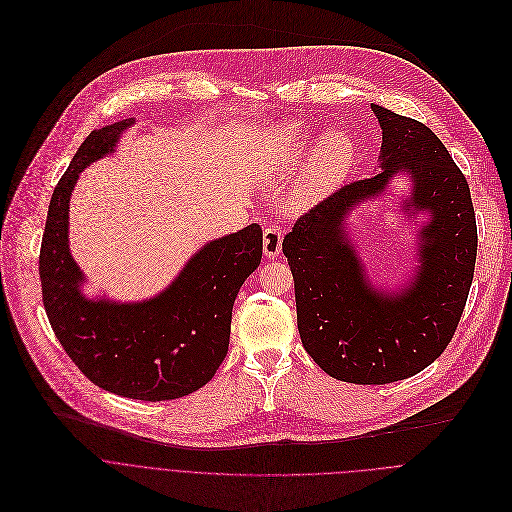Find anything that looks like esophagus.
<instances>
[{"label": "esophagus", "instance_id": "esophagus-1", "mask_svg": "<svg viewBox=\"0 0 512 512\" xmlns=\"http://www.w3.org/2000/svg\"><path fill=\"white\" fill-rule=\"evenodd\" d=\"M282 250V230L278 226L264 228V254L266 258H276Z\"/></svg>", "mask_w": 512, "mask_h": 512}]
</instances>
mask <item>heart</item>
I'll return each mask as SVG.
<instances>
[{
  "label": "heart",
  "instance_id": "heart-1",
  "mask_svg": "<svg viewBox=\"0 0 512 512\" xmlns=\"http://www.w3.org/2000/svg\"><path fill=\"white\" fill-rule=\"evenodd\" d=\"M311 129L302 123H278L262 133V155L268 169L309 143ZM355 143L343 131L325 133L290 185V201L296 210L309 208L325 197L353 167Z\"/></svg>",
  "mask_w": 512,
  "mask_h": 512
}]
</instances>
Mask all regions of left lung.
Here are the masks:
<instances>
[{
  "label": "left lung",
  "instance_id": "obj_1",
  "mask_svg": "<svg viewBox=\"0 0 512 512\" xmlns=\"http://www.w3.org/2000/svg\"><path fill=\"white\" fill-rule=\"evenodd\" d=\"M371 109L383 129V171L339 187L282 240L302 347L325 373L359 385L407 379L444 353L464 313L478 248L470 187L444 143L416 119ZM399 170L413 173L415 207L430 209L433 222L423 231L419 278L395 297L366 282L342 218Z\"/></svg>",
  "mask_w": 512,
  "mask_h": 512
}]
</instances>
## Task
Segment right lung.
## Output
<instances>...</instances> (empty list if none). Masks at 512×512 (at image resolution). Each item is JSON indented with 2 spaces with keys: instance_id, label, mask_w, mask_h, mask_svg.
Instances as JSON below:
<instances>
[{
  "instance_id": "right-lung-1",
  "label": "right lung",
  "mask_w": 512,
  "mask_h": 512,
  "mask_svg": "<svg viewBox=\"0 0 512 512\" xmlns=\"http://www.w3.org/2000/svg\"><path fill=\"white\" fill-rule=\"evenodd\" d=\"M131 119L92 131L60 177L40 248L42 300L74 365L111 393L167 401L206 385L226 359L234 300L262 258V228L203 246L157 298L137 304L86 300L68 252V201L78 173L113 151Z\"/></svg>"
}]
</instances>
